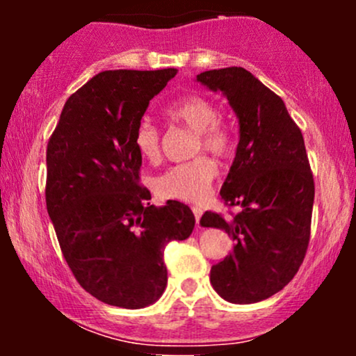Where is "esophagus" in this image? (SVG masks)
<instances>
[{"instance_id":"obj_1","label":"esophagus","mask_w":356,"mask_h":356,"mask_svg":"<svg viewBox=\"0 0 356 356\" xmlns=\"http://www.w3.org/2000/svg\"><path fill=\"white\" fill-rule=\"evenodd\" d=\"M192 212H194V216H195V224H197V227H201V226H199V222H201L202 209H201V207L194 206V207H192Z\"/></svg>"}]
</instances>
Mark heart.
<instances>
[{
    "instance_id": "obj_1",
    "label": "heart",
    "mask_w": 356,
    "mask_h": 356,
    "mask_svg": "<svg viewBox=\"0 0 356 356\" xmlns=\"http://www.w3.org/2000/svg\"><path fill=\"white\" fill-rule=\"evenodd\" d=\"M172 124L194 130L195 138L192 152L202 150L219 159H226L234 149V134L231 127L219 118V108L211 99L201 93H189L174 100L164 110ZM134 149L150 164L161 159V130L152 122L140 120L134 130ZM218 177V165L209 155H197L189 162L169 167L165 172L154 179V191L159 197L170 201L202 202Z\"/></svg>"
}]
</instances>
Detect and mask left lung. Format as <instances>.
<instances>
[{"mask_svg":"<svg viewBox=\"0 0 356 356\" xmlns=\"http://www.w3.org/2000/svg\"><path fill=\"white\" fill-rule=\"evenodd\" d=\"M197 81L220 90L239 118V144L220 199L241 212H204L232 251L211 268V284L229 303L249 305L281 291L303 263L312 234L314 181L303 134L284 102L243 67L202 72Z\"/></svg>","mask_w":356,"mask_h":356,"instance_id":"8db88e82","label":"left lung"}]
</instances>
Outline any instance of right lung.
<instances>
[{
  "instance_id": "obj_1",
  "label": "right lung",
  "mask_w": 356,
  "mask_h": 356,
  "mask_svg": "<svg viewBox=\"0 0 356 356\" xmlns=\"http://www.w3.org/2000/svg\"><path fill=\"white\" fill-rule=\"evenodd\" d=\"M177 70H107L67 100L47 147V209L68 268L97 300L138 309L164 293V249L194 229L186 204L157 209L132 137Z\"/></svg>"
}]
</instances>
